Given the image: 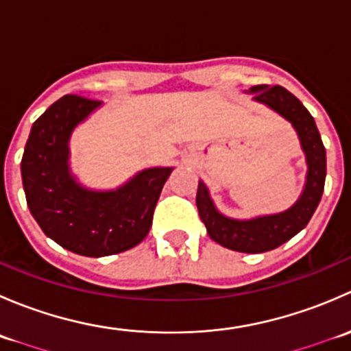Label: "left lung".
Listing matches in <instances>:
<instances>
[{
    "label": "left lung",
    "instance_id": "left-lung-1",
    "mask_svg": "<svg viewBox=\"0 0 351 351\" xmlns=\"http://www.w3.org/2000/svg\"><path fill=\"white\" fill-rule=\"evenodd\" d=\"M250 91L254 93V100L268 105L289 120L299 134L300 146L306 153L307 168H309L302 197L293 207L282 214L265 215L251 221H236L215 210L208 197L207 186L204 185V182H198L197 208L208 236L215 243L241 253H265L293 238L297 232L306 228L313 217L323 197L324 180H326V149L309 110L289 90L278 84L277 86L258 84Z\"/></svg>",
    "mask_w": 351,
    "mask_h": 351
}]
</instances>
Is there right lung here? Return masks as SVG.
Here are the masks:
<instances>
[{"label": "right lung", "instance_id": "add662e5", "mask_svg": "<svg viewBox=\"0 0 351 351\" xmlns=\"http://www.w3.org/2000/svg\"><path fill=\"white\" fill-rule=\"evenodd\" d=\"M101 101L66 95L34 122L22 158L27 205L45 236L83 256H108L137 246L173 168H149L112 192H91L69 175L74 127Z\"/></svg>", "mask_w": 351, "mask_h": 351}]
</instances>
